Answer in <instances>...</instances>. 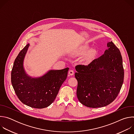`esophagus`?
Returning <instances> with one entry per match:
<instances>
[{
  "label": "esophagus",
  "mask_w": 134,
  "mask_h": 134,
  "mask_svg": "<svg viewBox=\"0 0 134 134\" xmlns=\"http://www.w3.org/2000/svg\"><path fill=\"white\" fill-rule=\"evenodd\" d=\"M68 74H69V75L72 76V75H73L74 74V70H71V69H70V70L69 71Z\"/></svg>",
  "instance_id": "esophagus-1"
}]
</instances>
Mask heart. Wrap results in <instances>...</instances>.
<instances>
[{
    "mask_svg": "<svg viewBox=\"0 0 134 134\" xmlns=\"http://www.w3.org/2000/svg\"><path fill=\"white\" fill-rule=\"evenodd\" d=\"M88 44H84L74 48L70 51V53L75 56L80 57L83 55L81 62L84 65H88L96 58L98 50L95 48H91Z\"/></svg>",
    "mask_w": 134,
    "mask_h": 134,
    "instance_id": "1",
    "label": "heart"
}]
</instances>
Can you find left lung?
Instances as JSON below:
<instances>
[{
	"mask_svg": "<svg viewBox=\"0 0 134 134\" xmlns=\"http://www.w3.org/2000/svg\"><path fill=\"white\" fill-rule=\"evenodd\" d=\"M107 47L102 55L88 66L75 67L77 97L87 107L100 108L111 103L117 98L124 82L120 50L112 41L107 43Z\"/></svg>",
	"mask_w": 134,
	"mask_h": 134,
	"instance_id": "8db88e82",
	"label": "left lung"
}]
</instances>
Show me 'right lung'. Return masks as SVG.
<instances>
[{
    "label": "right lung",
    "mask_w": 134,
    "mask_h": 134,
    "mask_svg": "<svg viewBox=\"0 0 134 134\" xmlns=\"http://www.w3.org/2000/svg\"><path fill=\"white\" fill-rule=\"evenodd\" d=\"M29 46L30 44H27L15 59L11 73V82L16 95L23 103L33 108H44L55 100L67 79L69 68L50 69L40 77H32L27 74L24 67Z\"/></svg>",
    "instance_id": "right-lung-1"
}]
</instances>
